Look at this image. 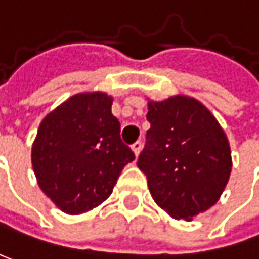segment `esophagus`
<instances>
[{
	"label": "esophagus",
	"instance_id": "34e87169",
	"mask_svg": "<svg viewBox=\"0 0 259 259\" xmlns=\"http://www.w3.org/2000/svg\"><path fill=\"white\" fill-rule=\"evenodd\" d=\"M131 147H133V150H134L136 156H139L140 152H141V147H143V143H141V141L139 140V141H136V143H134V144H133Z\"/></svg>",
	"mask_w": 259,
	"mask_h": 259
}]
</instances>
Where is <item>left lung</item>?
<instances>
[{
  "mask_svg": "<svg viewBox=\"0 0 259 259\" xmlns=\"http://www.w3.org/2000/svg\"><path fill=\"white\" fill-rule=\"evenodd\" d=\"M146 118L150 128L137 165L157 205L192 220L215 205L229 181L227 137L202 103L184 96L150 102Z\"/></svg>",
  "mask_w": 259,
  "mask_h": 259,
  "instance_id": "obj_1",
  "label": "left lung"
}]
</instances>
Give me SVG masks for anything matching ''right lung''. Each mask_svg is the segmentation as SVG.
Returning <instances> with one entry per match:
<instances>
[{
    "label": "right lung",
    "instance_id": "right-lung-1",
    "mask_svg": "<svg viewBox=\"0 0 259 259\" xmlns=\"http://www.w3.org/2000/svg\"><path fill=\"white\" fill-rule=\"evenodd\" d=\"M136 159L120 140V123L104 93L76 94L47 115L32 147L41 190L66 213L104 202L123 166Z\"/></svg>",
    "mask_w": 259,
    "mask_h": 259
}]
</instances>
